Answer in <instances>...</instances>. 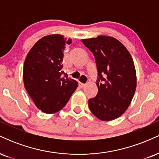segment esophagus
I'll return each instance as SVG.
<instances>
[{"mask_svg": "<svg viewBox=\"0 0 159 159\" xmlns=\"http://www.w3.org/2000/svg\"><path fill=\"white\" fill-rule=\"evenodd\" d=\"M78 84H79V86L81 87V88H82V87H84V86H85V84L81 83V82H78Z\"/></svg>", "mask_w": 159, "mask_h": 159, "instance_id": "34e87169", "label": "esophagus"}]
</instances>
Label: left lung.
<instances>
[{"mask_svg":"<svg viewBox=\"0 0 159 159\" xmlns=\"http://www.w3.org/2000/svg\"><path fill=\"white\" fill-rule=\"evenodd\" d=\"M93 54L98 70V94L88 101L99 120L116 119L126 111L136 89V72L132 56L115 38L100 36L81 40Z\"/></svg>","mask_w":159,"mask_h":159,"instance_id":"left-lung-1","label":"left lung"}]
</instances>
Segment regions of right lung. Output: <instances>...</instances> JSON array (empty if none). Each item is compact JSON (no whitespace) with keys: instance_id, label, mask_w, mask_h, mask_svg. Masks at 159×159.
<instances>
[{"instance_id":"1","label":"right lung","mask_w":159,"mask_h":159,"mask_svg":"<svg viewBox=\"0 0 159 159\" xmlns=\"http://www.w3.org/2000/svg\"><path fill=\"white\" fill-rule=\"evenodd\" d=\"M60 34L39 39L27 54L23 69L24 84L36 106L46 114L57 112L68 102L78 87L68 78L62 64L63 50L71 44Z\"/></svg>"}]
</instances>
